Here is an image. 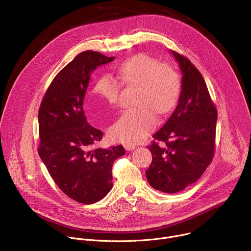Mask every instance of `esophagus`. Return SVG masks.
I'll use <instances>...</instances> for the list:
<instances>
[{
	"instance_id": "34e87169",
	"label": "esophagus",
	"mask_w": 251,
	"mask_h": 251,
	"mask_svg": "<svg viewBox=\"0 0 251 251\" xmlns=\"http://www.w3.org/2000/svg\"><path fill=\"white\" fill-rule=\"evenodd\" d=\"M124 147H125V149H126L127 151H133V150L136 148L135 145H131V144H127V145H125Z\"/></svg>"
}]
</instances>
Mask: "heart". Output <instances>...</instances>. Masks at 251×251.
<instances>
[{
    "label": "heart",
    "instance_id": "obj_1",
    "mask_svg": "<svg viewBox=\"0 0 251 251\" xmlns=\"http://www.w3.org/2000/svg\"><path fill=\"white\" fill-rule=\"evenodd\" d=\"M118 79L126 85L138 86L136 108L124 111L109 129V136L115 142L136 144L151 131L157 116L169 113L177 102L181 92V77L176 68L161 63L155 57L140 54L122 62L117 68ZM120 82L109 75L100 76L92 92L115 105L119 100Z\"/></svg>",
    "mask_w": 251,
    "mask_h": 251
}]
</instances>
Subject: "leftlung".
<instances>
[{"label": "left lung", "instance_id": "left-lung-1", "mask_svg": "<svg viewBox=\"0 0 251 251\" xmlns=\"http://www.w3.org/2000/svg\"><path fill=\"white\" fill-rule=\"evenodd\" d=\"M182 70V90L175 111L153 135L148 146L153 160L146 171L149 184L173 194L196 183L211 163L216 147L218 111L198 68L172 50Z\"/></svg>", "mask_w": 251, "mask_h": 251}]
</instances>
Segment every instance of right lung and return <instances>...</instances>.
<instances>
[{"label": "right lung", "instance_id": "right-lung-1", "mask_svg": "<svg viewBox=\"0 0 251 251\" xmlns=\"http://www.w3.org/2000/svg\"><path fill=\"white\" fill-rule=\"evenodd\" d=\"M113 59L93 50L76 55L53 78L39 110V155L57 187L85 204L111 191L112 165L125 154L121 145L94 148L103 133L89 125L83 111L93 70Z\"/></svg>", "mask_w": 251, "mask_h": 251}]
</instances>
